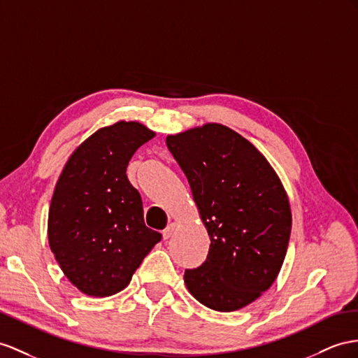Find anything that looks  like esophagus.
<instances>
[{
  "label": "esophagus",
  "instance_id": "esophagus-1",
  "mask_svg": "<svg viewBox=\"0 0 358 358\" xmlns=\"http://www.w3.org/2000/svg\"><path fill=\"white\" fill-rule=\"evenodd\" d=\"M176 227H177V225L172 222V224H169L166 228H164V230H163V239H164V241H168L169 237L173 234V231H176Z\"/></svg>",
  "mask_w": 358,
  "mask_h": 358
}]
</instances>
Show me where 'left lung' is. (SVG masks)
Here are the masks:
<instances>
[{
    "instance_id": "8db88e82",
    "label": "left lung",
    "mask_w": 358,
    "mask_h": 358,
    "mask_svg": "<svg viewBox=\"0 0 358 358\" xmlns=\"http://www.w3.org/2000/svg\"><path fill=\"white\" fill-rule=\"evenodd\" d=\"M166 145L210 236L206 262L185 272L189 292L216 311L251 304L272 286L287 252L292 213L278 176L252 143L221 124L168 136Z\"/></svg>"
}]
</instances>
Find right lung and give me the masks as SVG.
<instances>
[{
  "instance_id": "add662e5",
  "label": "right lung",
  "mask_w": 358,
  "mask_h": 358,
  "mask_svg": "<svg viewBox=\"0 0 358 358\" xmlns=\"http://www.w3.org/2000/svg\"><path fill=\"white\" fill-rule=\"evenodd\" d=\"M155 136L139 122L99 128L66 162L48 215V241L63 273L89 296L125 289L162 234L143 222L128 162Z\"/></svg>"
}]
</instances>
